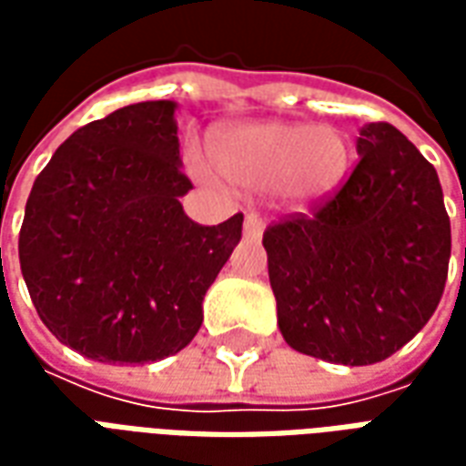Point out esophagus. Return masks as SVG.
<instances>
[{
  "mask_svg": "<svg viewBox=\"0 0 466 466\" xmlns=\"http://www.w3.org/2000/svg\"><path fill=\"white\" fill-rule=\"evenodd\" d=\"M264 232V222L262 217L257 212H247L244 217V237H249V239H259Z\"/></svg>",
  "mask_w": 466,
  "mask_h": 466,
  "instance_id": "34e87169",
  "label": "esophagus"
}]
</instances>
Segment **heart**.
Instances as JSON below:
<instances>
[{
	"label": "heart",
	"instance_id": "b5f03b06",
	"mask_svg": "<svg viewBox=\"0 0 466 466\" xmlns=\"http://www.w3.org/2000/svg\"><path fill=\"white\" fill-rule=\"evenodd\" d=\"M217 169L237 187L267 192L277 189L292 207L317 204L344 182L351 147L347 134L332 124L254 122L222 132L212 144ZM204 182L212 169L192 162Z\"/></svg>",
	"mask_w": 466,
	"mask_h": 466
}]
</instances>
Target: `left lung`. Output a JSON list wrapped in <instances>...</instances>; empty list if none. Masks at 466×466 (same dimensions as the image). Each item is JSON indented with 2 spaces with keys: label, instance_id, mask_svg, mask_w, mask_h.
Masks as SVG:
<instances>
[{
  "label": "left lung",
  "instance_id": "8db88e82",
  "mask_svg": "<svg viewBox=\"0 0 466 466\" xmlns=\"http://www.w3.org/2000/svg\"><path fill=\"white\" fill-rule=\"evenodd\" d=\"M357 154L329 202L262 239L284 342L347 367L387 360L430 322L451 254L440 177L420 149L371 122Z\"/></svg>",
  "mask_w": 466,
  "mask_h": 466
}]
</instances>
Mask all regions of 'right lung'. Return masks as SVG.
<instances>
[{
	"label": "right lung",
	"instance_id": "obj_1",
	"mask_svg": "<svg viewBox=\"0 0 466 466\" xmlns=\"http://www.w3.org/2000/svg\"><path fill=\"white\" fill-rule=\"evenodd\" d=\"M177 102H139L66 139L26 199L19 264L46 329L82 357L147 364L182 351L242 214L192 222L179 197Z\"/></svg>",
	"mask_w": 466,
	"mask_h": 466
}]
</instances>
